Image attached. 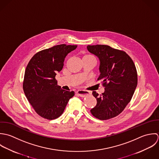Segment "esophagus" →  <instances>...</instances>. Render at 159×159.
<instances>
[{"mask_svg": "<svg viewBox=\"0 0 159 159\" xmlns=\"http://www.w3.org/2000/svg\"><path fill=\"white\" fill-rule=\"evenodd\" d=\"M77 93L80 96V97H85L87 96L91 95V92L89 91H85V90H79L77 92Z\"/></svg>", "mask_w": 159, "mask_h": 159, "instance_id": "34e87169", "label": "esophagus"}]
</instances>
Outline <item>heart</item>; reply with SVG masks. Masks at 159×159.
<instances>
[{"label":"heart","instance_id":"obj_1","mask_svg":"<svg viewBox=\"0 0 159 159\" xmlns=\"http://www.w3.org/2000/svg\"><path fill=\"white\" fill-rule=\"evenodd\" d=\"M84 57H94L93 56L91 55H85Z\"/></svg>","mask_w":159,"mask_h":159}]
</instances>
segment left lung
<instances>
[{
	"mask_svg": "<svg viewBox=\"0 0 159 159\" xmlns=\"http://www.w3.org/2000/svg\"><path fill=\"white\" fill-rule=\"evenodd\" d=\"M88 50L99 60L101 80L104 92L92 94L96 99L92 114L99 120H107L119 115L131 101L138 84L133 61L123 50L106 45H88Z\"/></svg>",
	"mask_w": 159,
	"mask_h": 159,
	"instance_id": "8db88e82",
	"label": "left lung"
}]
</instances>
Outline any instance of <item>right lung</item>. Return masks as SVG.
<instances>
[{"instance_id":"1","label":"right lung","mask_w":159,"mask_h":159,"mask_svg":"<svg viewBox=\"0 0 159 159\" xmlns=\"http://www.w3.org/2000/svg\"><path fill=\"white\" fill-rule=\"evenodd\" d=\"M77 45L61 44L35 53L28 64L23 88L36 113L53 120L59 117L74 92L62 90L57 85V73L60 72L67 55Z\"/></svg>"}]
</instances>
